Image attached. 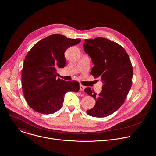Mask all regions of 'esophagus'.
<instances>
[{"mask_svg": "<svg viewBox=\"0 0 156 156\" xmlns=\"http://www.w3.org/2000/svg\"><path fill=\"white\" fill-rule=\"evenodd\" d=\"M85 88V87L82 85H80V91H83L84 89Z\"/></svg>", "mask_w": 156, "mask_h": 156, "instance_id": "obj_1", "label": "esophagus"}]
</instances>
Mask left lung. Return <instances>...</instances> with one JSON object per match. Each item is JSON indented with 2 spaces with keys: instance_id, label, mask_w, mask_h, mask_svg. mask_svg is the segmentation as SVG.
I'll list each match as a JSON object with an SVG mask.
<instances>
[{
  "instance_id": "left-lung-1",
  "label": "left lung",
  "mask_w": 156,
  "mask_h": 156,
  "mask_svg": "<svg viewBox=\"0 0 156 156\" xmlns=\"http://www.w3.org/2000/svg\"><path fill=\"white\" fill-rule=\"evenodd\" d=\"M83 47L94 64L91 75L100 77L103 83L99 94L90 88L85 89L95 100L94 107L87 113L94 117H106L124 103L132 84V65L126 50L106 38L85 40Z\"/></svg>"
}]
</instances>
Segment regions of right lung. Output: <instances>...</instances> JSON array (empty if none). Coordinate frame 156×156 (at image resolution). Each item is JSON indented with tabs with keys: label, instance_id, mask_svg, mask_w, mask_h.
Instances as JSON below:
<instances>
[{
	"label": "right lung",
	"instance_id": "add662e5",
	"mask_svg": "<svg viewBox=\"0 0 156 156\" xmlns=\"http://www.w3.org/2000/svg\"><path fill=\"white\" fill-rule=\"evenodd\" d=\"M80 41V39L53 34L39 41L27 54L22 73L23 92L27 104L35 111L54 113L62 108L66 93L79 91L77 81L57 79L56 71L66 66L64 53L67 48Z\"/></svg>",
	"mask_w": 156,
	"mask_h": 156
}]
</instances>
